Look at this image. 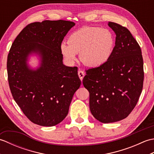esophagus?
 Segmentation results:
<instances>
[{
    "instance_id": "1",
    "label": "esophagus",
    "mask_w": 154,
    "mask_h": 154,
    "mask_svg": "<svg viewBox=\"0 0 154 154\" xmlns=\"http://www.w3.org/2000/svg\"><path fill=\"white\" fill-rule=\"evenodd\" d=\"M85 72L82 70H79V71H78V75H79V77L80 78V79L82 81L83 77L85 76Z\"/></svg>"
}]
</instances>
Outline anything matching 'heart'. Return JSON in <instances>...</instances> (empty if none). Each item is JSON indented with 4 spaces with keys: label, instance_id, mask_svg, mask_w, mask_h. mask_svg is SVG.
Instances as JSON below:
<instances>
[{
    "label": "heart",
    "instance_id": "obj_1",
    "mask_svg": "<svg viewBox=\"0 0 154 154\" xmlns=\"http://www.w3.org/2000/svg\"><path fill=\"white\" fill-rule=\"evenodd\" d=\"M69 43L61 44V53L69 64L80 60L88 67H98L105 64L112 55L115 38L112 32L106 28L85 26L72 33Z\"/></svg>",
    "mask_w": 154,
    "mask_h": 154
}]
</instances>
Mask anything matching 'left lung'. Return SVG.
Returning a JSON list of instances; mask_svg holds the SVG:
<instances>
[{
    "mask_svg": "<svg viewBox=\"0 0 154 154\" xmlns=\"http://www.w3.org/2000/svg\"><path fill=\"white\" fill-rule=\"evenodd\" d=\"M116 34L110 60L102 66L86 70L83 84L89 92L91 112L103 123L125 119L141 94L144 72L142 50L126 27L109 22Z\"/></svg>",
    "mask_w": 154,
    "mask_h": 154,
    "instance_id": "8db88e82",
    "label": "left lung"
}]
</instances>
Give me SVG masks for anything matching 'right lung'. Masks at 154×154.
I'll return each instance as SVG.
<instances>
[{"label":"right lung","mask_w":154,"mask_h":154,"mask_svg":"<svg viewBox=\"0 0 154 154\" xmlns=\"http://www.w3.org/2000/svg\"><path fill=\"white\" fill-rule=\"evenodd\" d=\"M71 21L44 20L28 24L16 38L7 58L12 95L32 122L43 126L60 123L69 112L73 94L81 85L77 67L63 64L60 46ZM42 57L36 70L28 68L29 54Z\"/></svg>","instance_id":"obj_1"}]
</instances>
